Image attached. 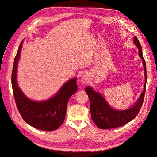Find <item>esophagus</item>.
Here are the masks:
<instances>
[{
  "instance_id": "esophagus-1",
  "label": "esophagus",
  "mask_w": 157,
  "mask_h": 157,
  "mask_svg": "<svg viewBox=\"0 0 157 157\" xmlns=\"http://www.w3.org/2000/svg\"><path fill=\"white\" fill-rule=\"evenodd\" d=\"M89 75L88 73H84L82 75V77H81V79H80V80H81V82L83 83V84H86L88 80H89Z\"/></svg>"
}]
</instances>
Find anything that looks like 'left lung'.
Returning <instances> with one entry per match:
<instances>
[{
	"mask_svg": "<svg viewBox=\"0 0 157 157\" xmlns=\"http://www.w3.org/2000/svg\"><path fill=\"white\" fill-rule=\"evenodd\" d=\"M134 43L138 48L139 56L143 61L145 77L143 92L134 105L125 110H116L109 105L100 93L96 92L90 86H87L85 88V91L90 99L92 119L100 129H111L125 125L137 116L143 104L147 79L146 64L142 53L141 46L136 36H134Z\"/></svg>",
	"mask_w": 157,
	"mask_h": 157,
	"instance_id": "left-lung-1",
	"label": "left lung"
}]
</instances>
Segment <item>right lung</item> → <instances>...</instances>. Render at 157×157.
<instances>
[{
  "label": "right lung",
  "instance_id": "obj_1",
  "mask_svg": "<svg viewBox=\"0 0 157 157\" xmlns=\"http://www.w3.org/2000/svg\"><path fill=\"white\" fill-rule=\"evenodd\" d=\"M23 40L19 46L14 59L12 73V86L16 105L22 118L28 124L44 131L55 130L63 124L67 103L77 90V78L65 82L54 96L44 101H33L19 88L17 83V68Z\"/></svg>",
  "mask_w": 157,
  "mask_h": 157
}]
</instances>
